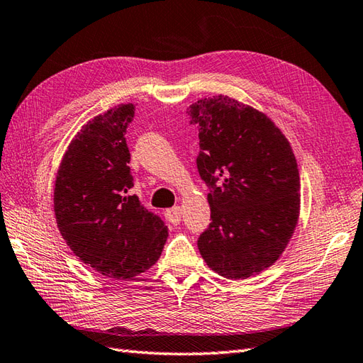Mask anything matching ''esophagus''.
Returning <instances> with one entry per match:
<instances>
[{
  "mask_svg": "<svg viewBox=\"0 0 363 363\" xmlns=\"http://www.w3.org/2000/svg\"><path fill=\"white\" fill-rule=\"evenodd\" d=\"M165 220L168 223H172L173 225H178L181 223V207H172L165 212Z\"/></svg>",
  "mask_w": 363,
  "mask_h": 363,
  "instance_id": "34e87169",
  "label": "esophagus"
}]
</instances>
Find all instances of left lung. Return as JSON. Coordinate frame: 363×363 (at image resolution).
Returning a JSON list of instances; mask_svg holds the SVG:
<instances>
[{"instance_id": "1", "label": "left lung", "mask_w": 363, "mask_h": 363, "mask_svg": "<svg viewBox=\"0 0 363 363\" xmlns=\"http://www.w3.org/2000/svg\"><path fill=\"white\" fill-rule=\"evenodd\" d=\"M187 116L198 126L196 167L212 212L198 249L225 278L257 275L280 258L297 225L296 156L266 114L232 97L198 100Z\"/></svg>"}]
</instances>
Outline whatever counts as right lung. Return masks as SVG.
<instances>
[{"instance_id": "1", "label": "right lung", "mask_w": 363, "mask_h": 363, "mask_svg": "<svg viewBox=\"0 0 363 363\" xmlns=\"http://www.w3.org/2000/svg\"><path fill=\"white\" fill-rule=\"evenodd\" d=\"M134 105L96 116L77 133L58 168L54 210L67 246L83 263L113 280L153 266L168 237L164 221L143 207L130 170L125 133Z\"/></svg>"}]
</instances>
